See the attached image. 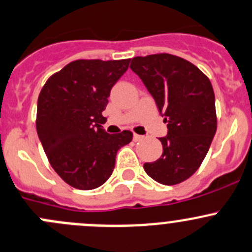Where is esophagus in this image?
<instances>
[{"label": "esophagus", "instance_id": "esophagus-1", "mask_svg": "<svg viewBox=\"0 0 252 252\" xmlns=\"http://www.w3.org/2000/svg\"><path fill=\"white\" fill-rule=\"evenodd\" d=\"M142 138H143V136H141V134L133 133V141H134V142H137V141H141Z\"/></svg>", "mask_w": 252, "mask_h": 252}]
</instances>
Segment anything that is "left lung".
<instances>
[{"label": "left lung", "mask_w": 252, "mask_h": 252, "mask_svg": "<svg viewBox=\"0 0 252 252\" xmlns=\"http://www.w3.org/2000/svg\"><path fill=\"white\" fill-rule=\"evenodd\" d=\"M129 68L138 74L168 123V136L159 138L163 154L153 163H144V170L163 185L183 183L200 168L217 131L210 78L188 60L165 52L133 57Z\"/></svg>", "instance_id": "left-lung-1"}]
</instances>
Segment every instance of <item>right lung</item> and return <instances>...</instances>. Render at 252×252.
<instances>
[{
	"label": "right lung",
	"mask_w": 252,
	"mask_h": 252,
	"mask_svg": "<svg viewBox=\"0 0 252 252\" xmlns=\"http://www.w3.org/2000/svg\"><path fill=\"white\" fill-rule=\"evenodd\" d=\"M129 59L74 60L52 74L38 98L36 131L57 175L78 190H93L113 174L116 153L132 132L110 134L100 124L114 84Z\"/></svg>",
	"instance_id": "obj_1"
}]
</instances>
